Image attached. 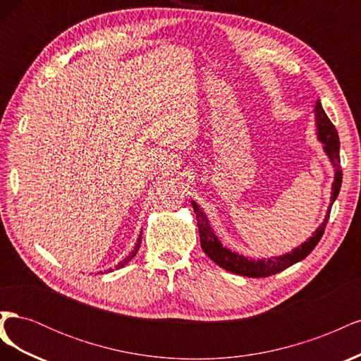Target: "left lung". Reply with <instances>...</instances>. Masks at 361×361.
I'll list each match as a JSON object with an SVG mask.
<instances>
[{
	"label": "left lung",
	"instance_id": "8db88e82",
	"mask_svg": "<svg viewBox=\"0 0 361 361\" xmlns=\"http://www.w3.org/2000/svg\"><path fill=\"white\" fill-rule=\"evenodd\" d=\"M314 113H316V126H318V138L324 145L325 154L329 155L333 167L336 170L333 188H331V200H330L331 202L330 207H331L334 200L337 199L338 191H341V185H342L341 155H338V146H341V143H338L337 130H336L334 125L331 123L329 116L325 114L319 101L314 105ZM191 203L194 207L195 218H197L200 245H202L204 253L209 256L218 267L224 268L226 271H231V272H233V274H239V276L253 277V279L277 274V272L292 267L293 264H297V262L302 260L304 257H307L313 251V248L321 241V238H322L324 231L326 227V223H329V218H330V207H329V211H326V215H325V220L322 221V224L318 228H316L313 236H310L307 241L301 244L300 247L292 250L290 253H286V255L279 256V257L255 260V259H248L243 255L233 253V251L223 247L220 239L215 236L214 231L211 228V224H209V221H207L204 212L200 209L197 203L195 202H191Z\"/></svg>",
	"mask_w": 361,
	"mask_h": 361
}]
</instances>
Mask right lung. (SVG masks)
Here are the masks:
<instances>
[{"label":"right lung","instance_id":"right-lung-1","mask_svg":"<svg viewBox=\"0 0 361 361\" xmlns=\"http://www.w3.org/2000/svg\"><path fill=\"white\" fill-rule=\"evenodd\" d=\"M140 245H141V235H140V238H138V241H137V244H135V247H134V250L133 251H130V255L126 257V259H123L122 262H120V264L117 265V268H122V267H125L126 264H128V262L130 260V259H133L135 255H137V251L140 250Z\"/></svg>","mask_w":361,"mask_h":361}]
</instances>
